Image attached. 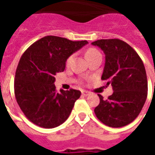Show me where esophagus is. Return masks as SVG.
Masks as SVG:
<instances>
[{
	"instance_id": "esophagus-1",
	"label": "esophagus",
	"mask_w": 155,
	"mask_h": 155,
	"mask_svg": "<svg viewBox=\"0 0 155 155\" xmlns=\"http://www.w3.org/2000/svg\"><path fill=\"white\" fill-rule=\"evenodd\" d=\"M82 94L84 95V96H87L90 94V92L89 91H82Z\"/></svg>"
}]
</instances>
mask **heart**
Returning <instances> with one entry per match:
<instances>
[{"instance_id": "b5f03b06", "label": "heart", "mask_w": 155, "mask_h": 155, "mask_svg": "<svg viewBox=\"0 0 155 155\" xmlns=\"http://www.w3.org/2000/svg\"><path fill=\"white\" fill-rule=\"evenodd\" d=\"M99 54H101L100 53V51L96 50V49H94V48H90V49H88L86 52H85V56L87 58V60H90L91 58L94 57V56H96V55H99ZM72 58H73V55H71V56H69L67 58V60H66V64L69 65V64L71 63V61H72Z\"/></svg>"}]
</instances>
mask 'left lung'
Masks as SVG:
<instances>
[{
	"instance_id": "left-lung-1",
	"label": "left lung",
	"mask_w": 155,
	"mask_h": 155,
	"mask_svg": "<svg viewBox=\"0 0 155 155\" xmlns=\"http://www.w3.org/2000/svg\"><path fill=\"white\" fill-rule=\"evenodd\" d=\"M104 51L105 64L101 80L111 84L113 94L94 109L98 120L107 126L120 128L136 119L146 101L148 81L140 55L120 39L98 40L92 42Z\"/></svg>"
}]
</instances>
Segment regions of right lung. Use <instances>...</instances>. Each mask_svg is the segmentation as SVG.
I'll return each mask as SVG.
<instances>
[{
    "label": "right lung",
    "mask_w": 155,
    "mask_h": 155,
    "mask_svg": "<svg viewBox=\"0 0 155 155\" xmlns=\"http://www.w3.org/2000/svg\"><path fill=\"white\" fill-rule=\"evenodd\" d=\"M87 43L47 35L23 53L15 71L14 91L17 104L31 122L51 129L67 120L81 92L73 89L57 92L54 75L63 72L67 58Z\"/></svg>",
    "instance_id": "right-lung-1"
}]
</instances>
